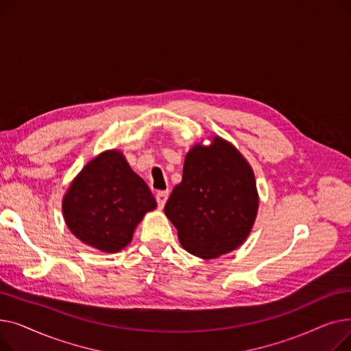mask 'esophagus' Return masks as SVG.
<instances>
[{
	"label": "esophagus",
	"instance_id": "1",
	"mask_svg": "<svg viewBox=\"0 0 351 351\" xmlns=\"http://www.w3.org/2000/svg\"><path fill=\"white\" fill-rule=\"evenodd\" d=\"M168 196H169V192L168 191H159L156 193V202H158V206L162 209L166 204V200H168Z\"/></svg>",
	"mask_w": 351,
	"mask_h": 351
}]
</instances>
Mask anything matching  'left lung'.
<instances>
[{
	"label": "left lung",
	"instance_id": "left-lung-1",
	"mask_svg": "<svg viewBox=\"0 0 351 351\" xmlns=\"http://www.w3.org/2000/svg\"><path fill=\"white\" fill-rule=\"evenodd\" d=\"M259 209L252 166L220 136L196 143L185 156L182 182L165 205L182 247L215 259L242 246Z\"/></svg>",
	"mask_w": 351,
	"mask_h": 351
}]
</instances>
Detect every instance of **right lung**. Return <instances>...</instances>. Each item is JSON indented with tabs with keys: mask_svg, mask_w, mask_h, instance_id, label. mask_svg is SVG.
I'll list each match as a JSON object with an SVG mask.
<instances>
[{
	"mask_svg": "<svg viewBox=\"0 0 351 351\" xmlns=\"http://www.w3.org/2000/svg\"><path fill=\"white\" fill-rule=\"evenodd\" d=\"M154 209L151 189L117 149L92 158L62 199L71 233L105 253H117L131 243L136 226Z\"/></svg>",
	"mask_w": 351,
	"mask_h": 351,
	"instance_id": "1",
	"label": "right lung"
}]
</instances>
